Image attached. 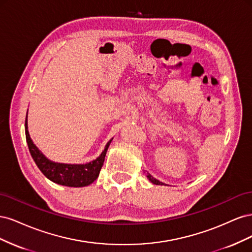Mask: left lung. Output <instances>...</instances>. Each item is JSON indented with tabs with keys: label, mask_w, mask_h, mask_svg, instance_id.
<instances>
[{
	"label": "left lung",
	"mask_w": 252,
	"mask_h": 252,
	"mask_svg": "<svg viewBox=\"0 0 252 252\" xmlns=\"http://www.w3.org/2000/svg\"><path fill=\"white\" fill-rule=\"evenodd\" d=\"M146 177H147V179L152 183V184H155V185H165L164 183H162V182H159L158 180H157V179H155L154 177H152L151 174H149L148 172H147V174H146Z\"/></svg>",
	"instance_id": "1"
}]
</instances>
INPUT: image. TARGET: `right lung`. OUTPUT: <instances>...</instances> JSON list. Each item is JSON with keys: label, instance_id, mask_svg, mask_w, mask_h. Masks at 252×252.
<instances>
[{"label": "right lung", "instance_id": "1", "mask_svg": "<svg viewBox=\"0 0 252 252\" xmlns=\"http://www.w3.org/2000/svg\"><path fill=\"white\" fill-rule=\"evenodd\" d=\"M25 134L30 155L42 173L56 184L68 187H85L97 179L104 164L106 152L112 141V139L108 141L100 157H97L94 161L86 164H66L51 161L35 146L29 135L27 116L25 120Z\"/></svg>", "mask_w": 252, "mask_h": 252}]
</instances>
